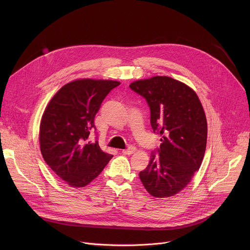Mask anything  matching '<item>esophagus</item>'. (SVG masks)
I'll return each instance as SVG.
<instances>
[{
	"label": "esophagus",
	"mask_w": 250,
	"mask_h": 250,
	"mask_svg": "<svg viewBox=\"0 0 250 250\" xmlns=\"http://www.w3.org/2000/svg\"><path fill=\"white\" fill-rule=\"evenodd\" d=\"M135 150H136V148H135L134 146H128L126 149H124V150H123V153L125 154V155H130V154H132Z\"/></svg>",
	"instance_id": "esophagus-1"
}]
</instances>
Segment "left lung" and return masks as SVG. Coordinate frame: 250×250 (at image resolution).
<instances>
[{
    "label": "left lung",
    "mask_w": 250,
    "mask_h": 250,
    "mask_svg": "<svg viewBox=\"0 0 250 250\" xmlns=\"http://www.w3.org/2000/svg\"><path fill=\"white\" fill-rule=\"evenodd\" d=\"M129 88L146 100L153 132L161 135L159 148L139 172L140 181L153 197H172L189 184L205 155L208 125L202 104L190 87L167 76L138 80Z\"/></svg>",
    "instance_id": "1"
}]
</instances>
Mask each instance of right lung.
<instances>
[{
    "mask_svg": "<svg viewBox=\"0 0 250 250\" xmlns=\"http://www.w3.org/2000/svg\"><path fill=\"white\" fill-rule=\"evenodd\" d=\"M120 84L76 80L64 85L46 106L40 128L41 151L46 164L71 187L88 185L113 157L89 136L96 128L94 119L102 102Z\"/></svg>",
    "mask_w": 250,
    "mask_h": 250,
    "instance_id": "add662e5",
    "label": "right lung"
}]
</instances>
